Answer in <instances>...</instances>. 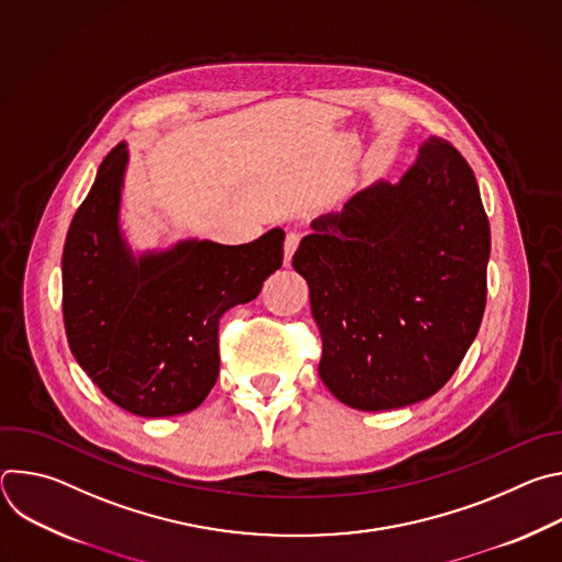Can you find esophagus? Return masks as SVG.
Listing matches in <instances>:
<instances>
[{
	"label": "esophagus",
	"mask_w": 562,
	"mask_h": 562,
	"mask_svg": "<svg viewBox=\"0 0 562 562\" xmlns=\"http://www.w3.org/2000/svg\"><path fill=\"white\" fill-rule=\"evenodd\" d=\"M300 233L297 231H289L286 233V237H284V265L289 267L291 265V258H293V254H295V249H297V245H300Z\"/></svg>",
	"instance_id": "34e87169"
}]
</instances>
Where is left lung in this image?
<instances>
[{
    "label": "left lung",
    "instance_id": "obj_1",
    "mask_svg": "<svg viewBox=\"0 0 562 562\" xmlns=\"http://www.w3.org/2000/svg\"><path fill=\"white\" fill-rule=\"evenodd\" d=\"M490 249L473 171L442 137L395 184L311 222L293 269L323 336L317 373L340 403L386 412L445 386L485 313Z\"/></svg>",
    "mask_w": 562,
    "mask_h": 562
}]
</instances>
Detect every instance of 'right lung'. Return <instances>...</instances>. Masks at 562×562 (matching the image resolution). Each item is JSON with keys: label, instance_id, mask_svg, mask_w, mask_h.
<instances>
[{"label": "right lung", "instance_id": "right-lung-1", "mask_svg": "<svg viewBox=\"0 0 562 562\" xmlns=\"http://www.w3.org/2000/svg\"><path fill=\"white\" fill-rule=\"evenodd\" d=\"M128 146L120 142L77 209L61 256L64 327L77 364L117 407L169 418L204 403L220 373L217 319L258 297L282 267L284 231L249 245L180 239L133 254L120 204Z\"/></svg>", "mask_w": 562, "mask_h": 562}]
</instances>
